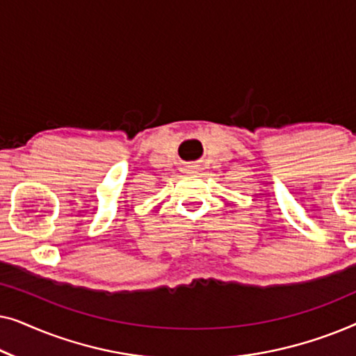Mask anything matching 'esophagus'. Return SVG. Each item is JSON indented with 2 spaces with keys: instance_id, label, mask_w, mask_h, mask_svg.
<instances>
[{
  "instance_id": "obj_1",
  "label": "esophagus",
  "mask_w": 356,
  "mask_h": 356,
  "mask_svg": "<svg viewBox=\"0 0 356 356\" xmlns=\"http://www.w3.org/2000/svg\"><path fill=\"white\" fill-rule=\"evenodd\" d=\"M188 172H194V170H193V165H188Z\"/></svg>"
}]
</instances>
